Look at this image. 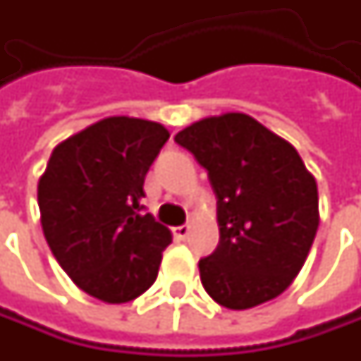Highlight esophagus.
I'll return each instance as SVG.
<instances>
[{
	"label": "esophagus",
	"instance_id": "obj_1",
	"mask_svg": "<svg viewBox=\"0 0 361 361\" xmlns=\"http://www.w3.org/2000/svg\"><path fill=\"white\" fill-rule=\"evenodd\" d=\"M188 233H190V227H188V225H180V227L174 229V237H176L178 241H185L188 237Z\"/></svg>",
	"mask_w": 361,
	"mask_h": 361
}]
</instances>
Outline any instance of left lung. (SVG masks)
Wrapping results in <instances>:
<instances>
[{
	"label": "left lung",
	"instance_id": "1",
	"mask_svg": "<svg viewBox=\"0 0 361 361\" xmlns=\"http://www.w3.org/2000/svg\"><path fill=\"white\" fill-rule=\"evenodd\" d=\"M209 174L219 245L199 261L219 305L249 310L298 277L319 225L317 185L298 150L255 118L229 112L174 136Z\"/></svg>",
	"mask_w": 361,
	"mask_h": 361
}]
</instances>
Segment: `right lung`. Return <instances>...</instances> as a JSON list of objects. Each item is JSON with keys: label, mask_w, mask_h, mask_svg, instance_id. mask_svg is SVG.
Listing matches in <instances>:
<instances>
[{"label": "right lung", "mask_w": 361, "mask_h": 361, "mask_svg": "<svg viewBox=\"0 0 361 361\" xmlns=\"http://www.w3.org/2000/svg\"><path fill=\"white\" fill-rule=\"evenodd\" d=\"M150 120L112 116L54 148L37 185L42 229L70 279L92 298L126 303L157 281L173 237L145 213V176L169 140Z\"/></svg>", "instance_id": "add662e5"}]
</instances>
